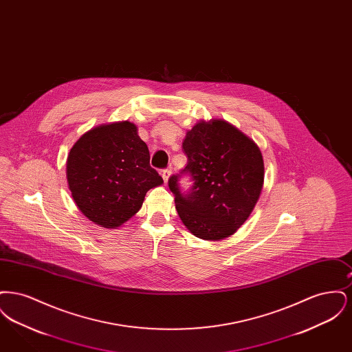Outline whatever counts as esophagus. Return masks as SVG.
Returning a JSON list of instances; mask_svg holds the SVG:
<instances>
[{"instance_id":"obj_1","label":"esophagus","mask_w":352,"mask_h":352,"mask_svg":"<svg viewBox=\"0 0 352 352\" xmlns=\"http://www.w3.org/2000/svg\"><path fill=\"white\" fill-rule=\"evenodd\" d=\"M170 175H171V170H170V168H165V170H162V178H164V181H165L166 184H168Z\"/></svg>"}]
</instances>
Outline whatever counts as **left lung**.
Here are the masks:
<instances>
[{"label":"left lung","instance_id":"8db88e82","mask_svg":"<svg viewBox=\"0 0 352 352\" xmlns=\"http://www.w3.org/2000/svg\"><path fill=\"white\" fill-rule=\"evenodd\" d=\"M184 154L194 186L182 194L179 175L168 179L175 208L186 228L199 239L218 241L250 218L264 186V160L248 135L224 120H201L184 137Z\"/></svg>","mask_w":352,"mask_h":352}]
</instances>
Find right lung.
<instances>
[{
  "mask_svg": "<svg viewBox=\"0 0 352 352\" xmlns=\"http://www.w3.org/2000/svg\"><path fill=\"white\" fill-rule=\"evenodd\" d=\"M148 145L129 121L89 129L68 153V187L85 218L118 228L134 217L146 192L164 184L151 168Z\"/></svg>",
  "mask_w": 352,
  "mask_h": 352,
  "instance_id": "add662e5",
  "label": "right lung"
}]
</instances>
